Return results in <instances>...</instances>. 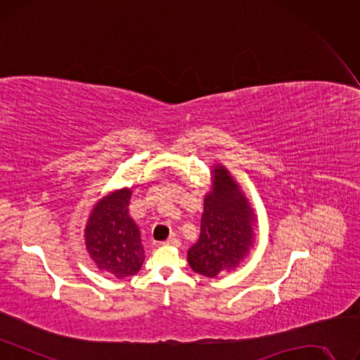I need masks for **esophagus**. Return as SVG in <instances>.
I'll list each match as a JSON object with an SVG mask.
<instances>
[{"label": "esophagus", "mask_w": 360, "mask_h": 360, "mask_svg": "<svg viewBox=\"0 0 360 360\" xmlns=\"http://www.w3.org/2000/svg\"><path fill=\"white\" fill-rule=\"evenodd\" d=\"M163 245H166V246H179V240L176 237H170V238H167L166 242H163Z\"/></svg>", "instance_id": "obj_1"}]
</instances>
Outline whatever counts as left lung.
<instances>
[{
  "label": "left lung",
  "mask_w": 360,
  "mask_h": 360,
  "mask_svg": "<svg viewBox=\"0 0 360 360\" xmlns=\"http://www.w3.org/2000/svg\"><path fill=\"white\" fill-rule=\"evenodd\" d=\"M212 191L205 195L198 242L188 250L190 267L217 277L236 270L254 246L255 214L238 184L222 165L212 169Z\"/></svg>",
  "instance_id": "left-lung-1"
}]
</instances>
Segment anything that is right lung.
<instances>
[{
	"mask_svg": "<svg viewBox=\"0 0 360 360\" xmlns=\"http://www.w3.org/2000/svg\"><path fill=\"white\" fill-rule=\"evenodd\" d=\"M130 188L102 197L89 215L86 249L96 267L117 278L135 276L145 261L139 227L129 215Z\"/></svg>",
	"mask_w": 360,
	"mask_h": 360,
	"instance_id": "right-lung-1",
	"label": "right lung"
}]
</instances>
